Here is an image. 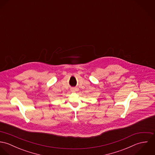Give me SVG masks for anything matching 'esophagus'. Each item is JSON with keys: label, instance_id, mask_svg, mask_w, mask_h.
Wrapping results in <instances>:
<instances>
[{"label": "esophagus", "instance_id": "esophagus-1", "mask_svg": "<svg viewBox=\"0 0 155 155\" xmlns=\"http://www.w3.org/2000/svg\"><path fill=\"white\" fill-rule=\"evenodd\" d=\"M73 91H78V88H72L71 89Z\"/></svg>", "mask_w": 155, "mask_h": 155}]
</instances>
